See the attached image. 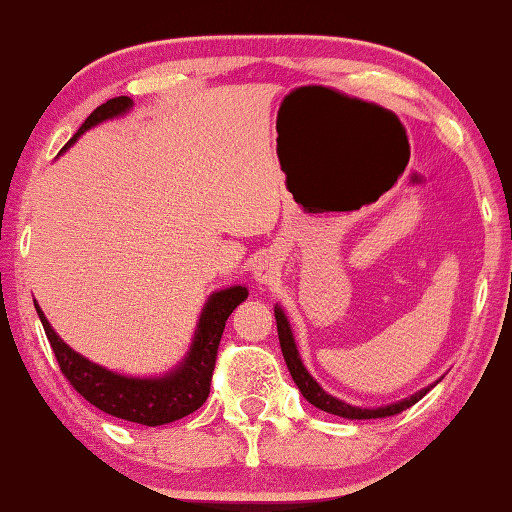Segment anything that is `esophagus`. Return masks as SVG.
<instances>
[{
    "label": "esophagus",
    "mask_w": 512,
    "mask_h": 512,
    "mask_svg": "<svg viewBox=\"0 0 512 512\" xmlns=\"http://www.w3.org/2000/svg\"><path fill=\"white\" fill-rule=\"evenodd\" d=\"M271 271H274V267H271V262H260V264H257V269H255L257 281H267V278L271 276Z\"/></svg>",
    "instance_id": "obj_1"
}]
</instances>
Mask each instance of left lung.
<instances>
[{
	"label": "left lung",
	"instance_id": "1",
	"mask_svg": "<svg viewBox=\"0 0 512 512\" xmlns=\"http://www.w3.org/2000/svg\"><path fill=\"white\" fill-rule=\"evenodd\" d=\"M276 314V326H278V340H281V349H283V359H286L288 364V371L293 375L295 385L300 387L302 397L309 401V404H314L316 409L326 411V413H333V416H340V418H347V420H371V418H387V416H397V413L406 411L409 406L416 404L425 397V394L430 392V387H425V390H420L413 394V397L399 401V404H390V406H380V409H359V406H349L345 401L335 399L333 394L323 392L321 385L316 383L312 375L307 373V368L302 366V359L300 354H297V347H295V340H293V333H290V326H288V319L286 314L281 312V309H274Z\"/></svg>",
	"mask_w": 512,
	"mask_h": 512
}]
</instances>
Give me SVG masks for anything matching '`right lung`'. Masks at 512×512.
Returning <instances> with one entry per match:
<instances>
[{"instance_id": "1", "label": "right lung", "mask_w": 512, "mask_h": 512, "mask_svg": "<svg viewBox=\"0 0 512 512\" xmlns=\"http://www.w3.org/2000/svg\"><path fill=\"white\" fill-rule=\"evenodd\" d=\"M132 108V99L129 96H115L101 103L96 111L82 122V127L77 129V134L68 141L66 148L80 137L82 132H87L89 127L99 125V122L115 118ZM63 148V151H66ZM248 297V290L243 286H234L219 290L210 297V302L205 304L203 314H200V323L196 331V340L177 371L165 375V378H125V375L111 373L106 368L92 364L80 354L73 352L66 342H63L54 333V328L49 326L47 316L42 314V309L37 307L40 321L47 333L49 345L54 349V357L58 361V368L66 375V380L75 387V392H80L89 404H94L96 409L111 413L115 418L129 420V423L139 425H165L172 420H179L189 413L198 411L205 404L210 394L212 385V373H215V361H217V349L219 340H222L226 319L231 312Z\"/></svg>"}]
</instances>
